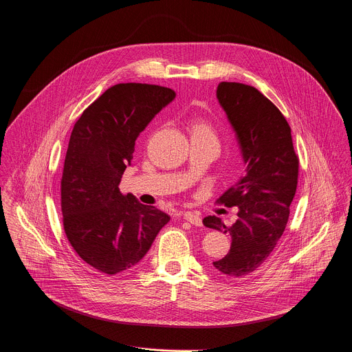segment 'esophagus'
I'll return each mask as SVG.
<instances>
[{"mask_svg":"<svg viewBox=\"0 0 352 352\" xmlns=\"http://www.w3.org/2000/svg\"><path fill=\"white\" fill-rule=\"evenodd\" d=\"M184 218H185L188 222H190L192 225H195V226H201V225H203L201 218H200L199 215H196V214L189 212V211H186V212L184 214Z\"/></svg>","mask_w":352,"mask_h":352,"instance_id":"1","label":"esophagus"}]
</instances>
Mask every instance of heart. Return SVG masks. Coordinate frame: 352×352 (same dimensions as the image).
Wrapping results in <instances>:
<instances>
[{
    "mask_svg": "<svg viewBox=\"0 0 352 352\" xmlns=\"http://www.w3.org/2000/svg\"><path fill=\"white\" fill-rule=\"evenodd\" d=\"M192 134H206V135H212L214 137L211 127L203 120H197L196 123H193Z\"/></svg>",
    "mask_w": 352,
    "mask_h": 352,
    "instance_id": "b5f03b06",
    "label": "heart"
}]
</instances>
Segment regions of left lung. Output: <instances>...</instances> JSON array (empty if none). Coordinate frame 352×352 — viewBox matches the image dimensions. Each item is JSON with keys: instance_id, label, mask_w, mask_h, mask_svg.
Here are the masks:
<instances>
[{"instance_id": "left-lung-1", "label": "left lung", "mask_w": 352, "mask_h": 352, "mask_svg": "<svg viewBox=\"0 0 352 352\" xmlns=\"http://www.w3.org/2000/svg\"><path fill=\"white\" fill-rule=\"evenodd\" d=\"M217 99L235 131L245 175L219 201L238 206V219L226 226L208 215L204 226L228 233L229 253L214 268L230 278H243L260 268L283 235L298 179V156L292 130L280 110L258 89L241 82L222 81Z\"/></svg>"}]
</instances>
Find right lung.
I'll use <instances>...</instances> for the list:
<instances>
[{
  "label": "right lung",
  "instance_id": "1",
  "mask_svg": "<svg viewBox=\"0 0 352 352\" xmlns=\"http://www.w3.org/2000/svg\"><path fill=\"white\" fill-rule=\"evenodd\" d=\"M175 98L171 88L126 82L107 88L76 122L60 181L63 228L92 268L116 275L149 252L168 214L120 192L135 141Z\"/></svg>",
  "mask_w": 352,
  "mask_h": 352
}]
</instances>
